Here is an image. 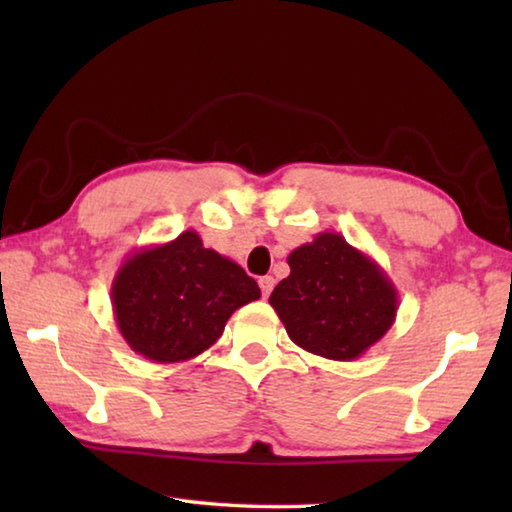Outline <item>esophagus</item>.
Instances as JSON below:
<instances>
[{"label": "esophagus", "instance_id": "1", "mask_svg": "<svg viewBox=\"0 0 512 512\" xmlns=\"http://www.w3.org/2000/svg\"><path fill=\"white\" fill-rule=\"evenodd\" d=\"M273 284H275V280H273L271 275H264V277H259V289H262V296H264V298L271 296V291H273Z\"/></svg>", "mask_w": 512, "mask_h": 512}]
</instances>
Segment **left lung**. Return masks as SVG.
<instances>
[{"instance_id":"obj_1","label":"left lung","mask_w":512,"mask_h":512,"mask_svg":"<svg viewBox=\"0 0 512 512\" xmlns=\"http://www.w3.org/2000/svg\"><path fill=\"white\" fill-rule=\"evenodd\" d=\"M289 277L271 307L298 348L334 361L370 350L397 316V289L375 259L336 232H320L287 257Z\"/></svg>"}]
</instances>
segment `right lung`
Listing matches in <instances>:
<instances>
[{"label":"right lung","instance_id":"right-lung-1","mask_svg":"<svg viewBox=\"0 0 512 512\" xmlns=\"http://www.w3.org/2000/svg\"><path fill=\"white\" fill-rule=\"evenodd\" d=\"M262 296L237 262L198 232L135 250L112 280V314L128 348L155 363L189 361L223 334L239 307Z\"/></svg>","mask_w":512,"mask_h":512}]
</instances>
